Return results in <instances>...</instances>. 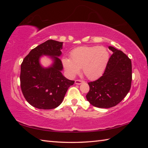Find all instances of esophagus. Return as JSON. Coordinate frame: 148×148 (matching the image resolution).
Returning <instances> with one entry per match:
<instances>
[{
	"label": "esophagus",
	"mask_w": 148,
	"mask_h": 148,
	"mask_svg": "<svg viewBox=\"0 0 148 148\" xmlns=\"http://www.w3.org/2000/svg\"><path fill=\"white\" fill-rule=\"evenodd\" d=\"M83 80H81V79H76L75 80V84H77V85H79L81 84L82 83H83Z\"/></svg>",
	"instance_id": "1"
}]
</instances>
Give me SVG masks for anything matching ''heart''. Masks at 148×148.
Returning <instances> with one entry per match:
<instances>
[{
    "label": "heart",
    "mask_w": 148,
    "mask_h": 148,
    "mask_svg": "<svg viewBox=\"0 0 148 148\" xmlns=\"http://www.w3.org/2000/svg\"><path fill=\"white\" fill-rule=\"evenodd\" d=\"M69 58H63L62 63L69 76L73 77L82 68L83 73L89 79L99 77L108 63L110 54L103 46H81L72 49Z\"/></svg>",
    "instance_id": "heart-1"
}]
</instances>
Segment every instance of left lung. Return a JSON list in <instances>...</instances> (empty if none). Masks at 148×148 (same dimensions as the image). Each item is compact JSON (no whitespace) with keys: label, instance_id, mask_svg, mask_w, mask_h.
Returning a JSON list of instances; mask_svg holds the SVG:
<instances>
[{"label":"left lung","instance_id":"8db88e82","mask_svg":"<svg viewBox=\"0 0 148 148\" xmlns=\"http://www.w3.org/2000/svg\"><path fill=\"white\" fill-rule=\"evenodd\" d=\"M113 54L109 59L104 74L98 79L88 83L87 100L92 106L109 108L116 106L129 92L132 82V63L126 54L109 46Z\"/></svg>","mask_w":148,"mask_h":148}]
</instances>
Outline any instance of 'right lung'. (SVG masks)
Returning a JSON list of instances; mask_svg holds the SVG:
<instances>
[{
  "label": "right lung",
  "instance_id": "obj_1",
  "mask_svg": "<svg viewBox=\"0 0 148 148\" xmlns=\"http://www.w3.org/2000/svg\"><path fill=\"white\" fill-rule=\"evenodd\" d=\"M62 42L48 40L32 49L21 64L20 85L29 103L36 108L50 110L61 104L69 87L74 81L61 73L62 64L58 57L61 55ZM42 54L52 57L53 65L43 68L39 63Z\"/></svg>",
  "mask_w": 148,
  "mask_h": 148
}]
</instances>
